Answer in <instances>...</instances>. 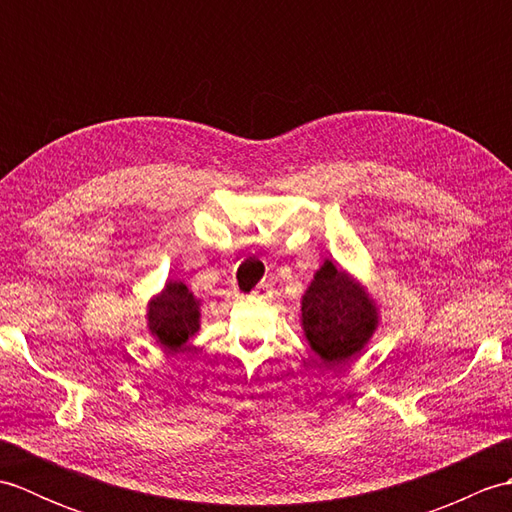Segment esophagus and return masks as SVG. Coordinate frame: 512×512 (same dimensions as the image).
Masks as SVG:
<instances>
[{
	"label": "esophagus",
	"mask_w": 512,
	"mask_h": 512,
	"mask_svg": "<svg viewBox=\"0 0 512 512\" xmlns=\"http://www.w3.org/2000/svg\"><path fill=\"white\" fill-rule=\"evenodd\" d=\"M268 295V288L266 286H257L253 292H250V297H253V299H262V297H266Z\"/></svg>",
	"instance_id": "34e87169"
}]
</instances>
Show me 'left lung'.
Instances as JSON below:
<instances>
[{
    "instance_id": "obj_1",
    "label": "left lung",
    "mask_w": 512,
    "mask_h": 512,
    "mask_svg": "<svg viewBox=\"0 0 512 512\" xmlns=\"http://www.w3.org/2000/svg\"><path fill=\"white\" fill-rule=\"evenodd\" d=\"M306 339L325 365L352 361L374 334L378 317L374 301L361 284L325 262L301 301Z\"/></svg>"
}]
</instances>
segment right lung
Returning a JSON list of instances; mask_svg holds the SVG:
<instances>
[{
	"instance_id": "obj_1",
	"label": "right lung",
	"mask_w": 512,
	"mask_h": 512,
	"mask_svg": "<svg viewBox=\"0 0 512 512\" xmlns=\"http://www.w3.org/2000/svg\"><path fill=\"white\" fill-rule=\"evenodd\" d=\"M149 330L165 350H180L200 328V301L182 281H169L156 299L149 301Z\"/></svg>"
}]
</instances>
